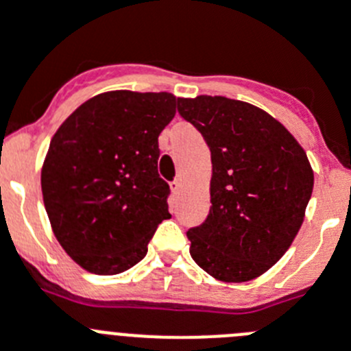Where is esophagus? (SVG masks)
<instances>
[{"instance_id": "34e87169", "label": "esophagus", "mask_w": 351, "mask_h": 351, "mask_svg": "<svg viewBox=\"0 0 351 351\" xmlns=\"http://www.w3.org/2000/svg\"><path fill=\"white\" fill-rule=\"evenodd\" d=\"M170 189H172V193H173V195H178V193H179V189H181V182H179V181H173V182H170Z\"/></svg>"}]
</instances>
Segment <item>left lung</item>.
<instances>
[{
  "label": "left lung",
  "instance_id": "left-lung-1",
  "mask_svg": "<svg viewBox=\"0 0 351 351\" xmlns=\"http://www.w3.org/2000/svg\"><path fill=\"white\" fill-rule=\"evenodd\" d=\"M212 160L210 212L188 231L189 254L221 282L268 271L291 247L313 191V170L291 132L249 102L179 99Z\"/></svg>",
  "mask_w": 351,
  "mask_h": 351
}]
</instances>
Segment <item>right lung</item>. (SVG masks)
<instances>
[{"label":"right lung","mask_w":351,"mask_h":351,"mask_svg":"<svg viewBox=\"0 0 351 351\" xmlns=\"http://www.w3.org/2000/svg\"><path fill=\"white\" fill-rule=\"evenodd\" d=\"M178 104L169 92H106L51 137L41 170L45 208L62 249L86 271L117 275L137 265L170 217L158 136Z\"/></svg>","instance_id":"right-lung-1"}]
</instances>
